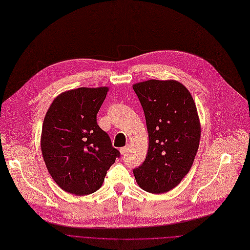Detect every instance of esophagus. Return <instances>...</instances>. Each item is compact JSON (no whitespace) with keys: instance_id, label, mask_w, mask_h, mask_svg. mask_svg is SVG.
Masks as SVG:
<instances>
[{"instance_id":"1","label":"esophagus","mask_w":250,"mask_h":250,"mask_svg":"<svg viewBox=\"0 0 250 250\" xmlns=\"http://www.w3.org/2000/svg\"><path fill=\"white\" fill-rule=\"evenodd\" d=\"M127 149H128V146H125V147H122L120 150H121V153H122V155H124V154H125L126 153V151H127Z\"/></svg>"}]
</instances>
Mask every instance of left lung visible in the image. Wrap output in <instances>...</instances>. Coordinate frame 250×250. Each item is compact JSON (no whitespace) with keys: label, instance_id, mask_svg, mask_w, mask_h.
Here are the masks:
<instances>
[{"label":"left lung","instance_id":"1","mask_svg":"<svg viewBox=\"0 0 250 250\" xmlns=\"http://www.w3.org/2000/svg\"><path fill=\"white\" fill-rule=\"evenodd\" d=\"M132 88L143 106L149 139L145 162L133 169L135 180L146 191L167 192L188 173L198 149L195 104L176 81L149 80Z\"/></svg>","mask_w":250,"mask_h":250}]
</instances>
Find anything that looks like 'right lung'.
<instances>
[{
  "label": "right lung",
  "mask_w": 250,
  "mask_h": 250,
  "mask_svg": "<svg viewBox=\"0 0 250 250\" xmlns=\"http://www.w3.org/2000/svg\"><path fill=\"white\" fill-rule=\"evenodd\" d=\"M107 87H79L58 96L44 117L41 147L44 164L64 191L87 195L103 185L121 152L97 123Z\"/></svg>",
  "instance_id": "obj_1"
}]
</instances>
